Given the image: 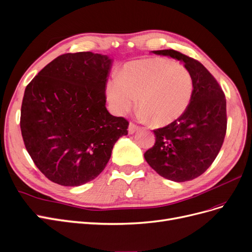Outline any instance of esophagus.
Instances as JSON below:
<instances>
[{"label": "esophagus", "instance_id": "34e87169", "mask_svg": "<svg viewBox=\"0 0 252 252\" xmlns=\"http://www.w3.org/2000/svg\"><path fill=\"white\" fill-rule=\"evenodd\" d=\"M139 129V127L135 125V124H133V123H129V125H128V128H127V131H128V134H134L135 132H137Z\"/></svg>", "mask_w": 252, "mask_h": 252}]
</instances>
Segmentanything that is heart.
I'll return each instance as SVG.
<instances>
[{"label":"heart","mask_w":252,"mask_h":252,"mask_svg":"<svg viewBox=\"0 0 252 252\" xmlns=\"http://www.w3.org/2000/svg\"><path fill=\"white\" fill-rule=\"evenodd\" d=\"M193 95V80L183 64L165 58L132 61L119 78L108 83L107 96L114 112L124 115L139 98L138 118L166 126L187 111Z\"/></svg>","instance_id":"obj_1"}]
</instances>
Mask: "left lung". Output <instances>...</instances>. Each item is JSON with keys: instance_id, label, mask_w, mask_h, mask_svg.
Instances as JSON below:
<instances>
[{"instance_id": "8db88e82", "label": "left lung", "mask_w": 252, "mask_h": 252, "mask_svg": "<svg viewBox=\"0 0 252 252\" xmlns=\"http://www.w3.org/2000/svg\"><path fill=\"white\" fill-rule=\"evenodd\" d=\"M184 63L193 80L187 111L174 123L154 131L156 143L144 154L163 178L183 183L198 178L220 152L226 133V99L218 82L203 65L174 50L153 51Z\"/></svg>"}]
</instances>
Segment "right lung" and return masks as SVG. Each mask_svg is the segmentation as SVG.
Returning a JSON list of instances; mask_svg holds the SVG:
<instances>
[{"label":"right lung","mask_w":252,"mask_h":252,"mask_svg":"<svg viewBox=\"0 0 252 252\" xmlns=\"http://www.w3.org/2000/svg\"><path fill=\"white\" fill-rule=\"evenodd\" d=\"M112 66L107 55L59 56L26 87L21 110L24 143L50 181L67 187L86 184L105 169L128 121L106 108Z\"/></svg>","instance_id":"1"}]
</instances>
